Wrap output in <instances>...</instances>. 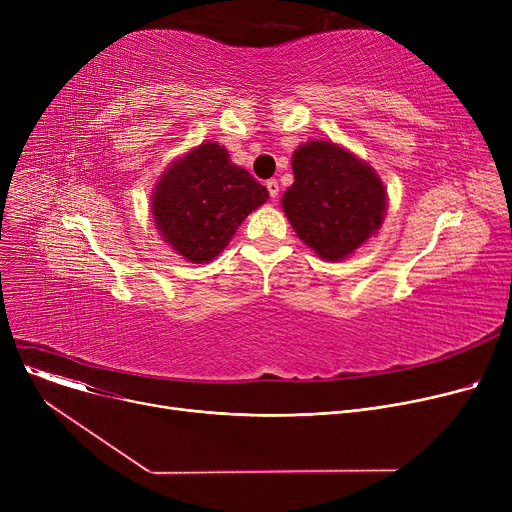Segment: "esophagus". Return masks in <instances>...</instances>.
Here are the masks:
<instances>
[{
	"instance_id": "obj_1",
	"label": "esophagus",
	"mask_w": 512,
	"mask_h": 512,
	"mask_svg": "<svg viewBox=\"0 0 512 512\" xmlns=\"http://www.w3.org/2000/svg\"><path fill=\"white\" fill-rule=\"evenodd\" d=\"M265 188H267V193H270V197L272 199H276L278 197V193H280V184H278V180H267L265 182Z\"/></svg>"
}]
</instances>
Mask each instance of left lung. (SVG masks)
<instances>
[{
	"label": "left lung",
	"mask_w": 512,
	"mask_h": 512,
	"mask_svg": "<svg viewBox=\"0 0 512 512\" xmlns=\"http://www.w3.org/2000/svg\"><path fill=\"white\" fill-rule=\"evenodd\" d=\"M292 174L282 209L321 259L342 261L380 230L386 188L355 153L336 143L309 141L292 153Z\"/></svg>",
	"instance_id": "left-lung-1"
}]
</instances>
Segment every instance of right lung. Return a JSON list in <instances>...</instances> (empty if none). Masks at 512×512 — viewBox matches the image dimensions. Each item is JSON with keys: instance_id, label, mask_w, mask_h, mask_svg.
<instances>
[{"instance_id": "add662e5", "label": "right lung", "mask_w": 512, "mask_h": 512, "mask_svg": "<svg viewBox=\"0 0 512 512\" xmlns=\"http://www.w3.org/2000/svg\"><path fill=\"white\" fill-rule=\"evenodd\" d=\"M267 197V188L234 166L222 145L201 143L159 176L151 215L178 255L207 263L226 249L242 220Z\"/></svg>"}]
</instances>
